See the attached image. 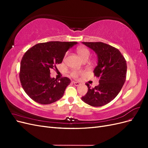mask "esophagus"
<instances>
[{
  "instance_id": "obj_1",
  "label": "esophagus",
  "mask_w": 148,
  "mask_h": 148,
  "mask_svg": "<svg viewBox=\"0 0 148 148\" xmlns=\"http://www.w3.org/2000/svg\"><path fill=\"white\" fill-rule=\"evenodd\" d=\"M73 83L75 85V86H79V83L77 82H73Z\"/></svg>"
}]
</instances>
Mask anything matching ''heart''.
<instances>
[{
    "mask_svg": "<svg viewBox=\"0 0 148 148\" xmlns=\"http://www.w3.org/2000/svg\"><path fill=\"white\" fill-rule=\"evenodd\" d=\"M77 52L83 61L88 60L89 57L91 56L90 51H89V49H88L86 47H83V46L78 47L77 49ZM79 74V72L77 71H73L71 73V75L74 78H77L78 77Z\"/></svg>",
    "mask_w": 148,
    "mask_h": 148,
    "instance_id": "heart-1",
    "label": "heart"
}]
</instances>
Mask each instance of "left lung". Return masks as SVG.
<instances>
[{"instance_id": "8db88e82", "label": "left lung", "mask_w": 148, "mask_h": 148, "mask_svg": "<svg viewBox=\"0 0 148 148\" xmlns=\"http://www.w3.org/2000/svg\"><path fill=\"white\" fill-rule=\"evenodd\" d=\"M95 52L97 65L94 73L99 77L98 86L91 88L86 84L88 91L82 99L93 107L108 104L118 95L126 80L127 65L124 57L119 49L101 42H83Z\"/></svg>"}]
</instances>
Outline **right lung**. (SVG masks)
I'll use <instances>...</instances> for the list:
<instances>
[{
    "label": "right lung",
    "mask_w": 148,
    "mask_h": 148,
    "mask_svg": "<svg viewBox=\"0 0 148 148\" xmlns=\"http://www.w3.org/2000/svg\"><path fill=\"white\" fill-rule=\"evenodd\" d=\"M77 42L51 41L39 43L26 51L20 63V79L27 95L41 104H49L63 96L71 81L51 78L50 70L60 64L66 51Z\"/></svg>",
    "instance_id": "right-lung-1"
}]
</instances>
